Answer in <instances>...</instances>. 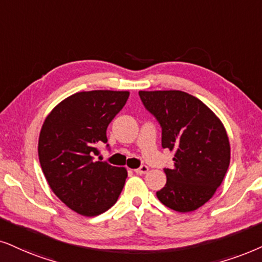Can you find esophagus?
I'll use <instances>...</instances> for the list:
<instances>
[{"label": "esophagus", "mask_w": 262, "mask_h": 262, "mask_svg": "<svg viewBox=\"0 0 262 262\" xmlns=\"http://www.w3.org/2000/svg\"><path fill=\"white\" fill-rule=\"evenodd\" d=\"M134 171H135V173H137V174H140V175H141V174H146L147 171H148V167H147V165L142 164V165H140V167L138 168V169H135Z\"/></svg>", "instance_id": "1"}]
</instances>
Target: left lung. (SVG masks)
<instances>
[{"label":"left lung","mask_w":262,"mask_h":262,"mask_svg":"<svg viewBox=\"0 0 262 262\" xmlns=\"http://www.w3.org/2000/svg\"><path fill=\"white\" fill-rule=\"evenodd\" d=\"M142 105L162 128V147L174 151L167 184L156 192L165 207L186 213L213 197L230 165L223 123L200 99L181 91L139 92Z\"/></svg>","instance_id":"left-lung-1"}]
</instances>
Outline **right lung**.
Instances as JSON below:
<instances>
[{
    "mask_svg": "<svg viewBox=\"0 0 262 262\" xmlns=\"http://www.w3.org/2000/svg\"><path fill=\"white\" fill-rule=\"evenodd\" d=\"M128 97V92L76 93L54 107L42 125L38 158L43 174L59 200L84 216L110 209L123 190L124 168L94 157L100 156L98 146L107 142L108 124Z\"/></svg>",
    "mask_w": 262,
    "mask_h": 262,
    "instance_id": "right-lung-1",
    "label": "right lung"
}]
</instances>
